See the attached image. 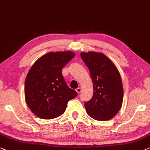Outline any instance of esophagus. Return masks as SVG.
<instances>
[{
  "mask_svg": "<svg viewBox=\"0 0 150 150\" xmlns=\"http://www.w3.org/2000/svg\"><path fill=\"white\" fill-rule=\"evenodd\" d=\"M76 93L78 94H79V93H80V92H81V88H77L76 89Z\"/></svg>",
  "mask_w": 150,
  "mask_h": 150,
  "instance_id": "obj_1",
  "label": "esophagus"
}]
</instances>
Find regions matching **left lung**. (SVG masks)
Returning a JSON list of instances; mask_svg holds the SVG:
<instances>
[{"label": "left lung", "instance_id": "left-lung-1", "mask_svg": "<svg viewBox=\"0 0 150 150\" xmlns=\"http://www.w3.org/2000/svg\"><path fill=\"white\" fill-rule=\"evenodd\" d=\"M91 73L93 96L84 103L87 113L98 121L112 119L120 110L123 99L121 75L116 66L102 53L80 54Z\"/></svg>", "mask_w": 150, "mask_h": 150}]
</instances>
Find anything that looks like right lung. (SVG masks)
<instances>
[{
  "label": "right lung",
  "instance_id": "right-lung-1",
  "mask_svg": "<svg viewBox=\"0 0 150 150\" xmlns=\"http://www.w3.org/2000/svg\"><path fill=\"white\" fill-rule=\"evenodd\" d=\"M72 52H49L40 57L30 68L25 84V98L33 113L52 119L65 112L68 102L77 96L69 88L62 70L74 56Z\"/></svg>",
  "mask_w": 150,
  "mask_h": 150
}]
</instances>
